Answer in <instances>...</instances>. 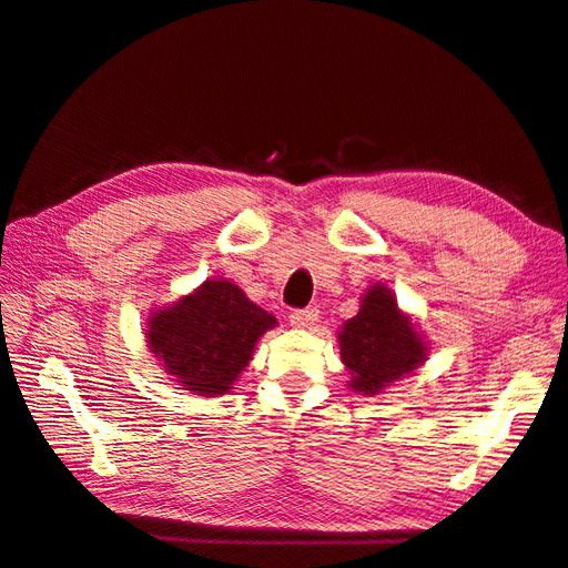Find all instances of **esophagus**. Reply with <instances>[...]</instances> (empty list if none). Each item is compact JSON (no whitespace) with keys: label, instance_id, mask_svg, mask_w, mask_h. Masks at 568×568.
Wrapping results in <instances>:
<instances>
[{"label":"esophagus","instance_id":"34e87169","mask_svg":"<svg viewBox=\"0 0 568 568\" xmlns=\"http://www.w3.org/2000/svg\"><path fill=\"white\" fill-rule=\"evenodd\" d=\"M317 320H320L317 307H305V311H294L288 315L291 326H296V329H307V326H313Z\"/></svg>","mask_w":568,"mask_h":568}]
</instances>
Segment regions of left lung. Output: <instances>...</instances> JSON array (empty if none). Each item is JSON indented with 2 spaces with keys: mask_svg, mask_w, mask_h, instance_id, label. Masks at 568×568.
<instances>
[{
  "mask_svg": "<svg viewBox=\"0 0 568 568\" xmlns=\"http://www.w3.org/2000/svg\"><path fill=\"white\" fill-rule=\"evenodd\" d=\"M341 363L346 365L348 386L359 395H379L400 376L415 372L428 353L415 322L400 313L393 291L384 284L369 286L355 317L338 332Z\"/></svg>",
  "mask_w": 568,
  "mask_h": 568,
  "instance_id": "left-lung-1",
  "label": "left lung"
}]
</instances>
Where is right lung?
Segmentation results:
<instances>
[{
	"label": "right lung",
	"instance_id": "1",
	"mask_svg": "<svg viewBox=\"0 0 568 568\" xmlns=\"http://www.w3.org/2000/svg\"><path fill=\"white\" fill-rule=\"evenodd\" d=\"M277 324L227 280L203 282L194 294L156 311L146 343L173 382L203 398L227 393L251 363L257 338Z\"/></svg>",
	"mask_w": 568,
	"mask_h": 568
}]
</instances>
